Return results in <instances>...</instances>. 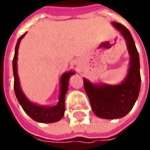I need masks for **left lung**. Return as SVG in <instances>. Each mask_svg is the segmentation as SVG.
<instances>
[{
  "label": "left lung",
  "instance_id": "obj_1",
  "mask_svg": "<svg viewBox=\"0 0 150 150\" xmlns=\"http://www.w3.org/2000/svg\"><path fill=\"white\" fill-rule=\"evenodd\" d=\"M112 25L124 37L130 57L128 74L119 84L92 83L83 78L85 92L92 110L96 116L105 119H117L127 115L135 103L140 91L139 57L129 31L122 24L112 21Z\"/></svg>",
  "mask_w": 150,
  "mask_h": 150
}]
</instances>
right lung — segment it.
<instances>
[{
    "label": "right lung",
    "mask_w": 150,
    "mask_h": 150,
    "mask_svg": "<svg viewBox=\"0 0 150 150\" xmlns=\"http://www.w3.org/2000/svg\"><path fill=\"white\" fill-rule=\"evenodd\" d=\"M23 34L21 37L16 45L15 48V55L12 66H13V74H14V90L16 97L19 102L21 108L26 112L27 115L39 123H55L61 120L65 112V96L68 89V83H69V78L75 74L74 71H69L62 75L60 79V95L58 98V103L54 106H42L34 103L29 100L22 90L21 88L20 81L17 73V55H18V49L21 39L26 35Z\"/></svg>",
    "instance_id": "obj_1"
}]
</instances>
